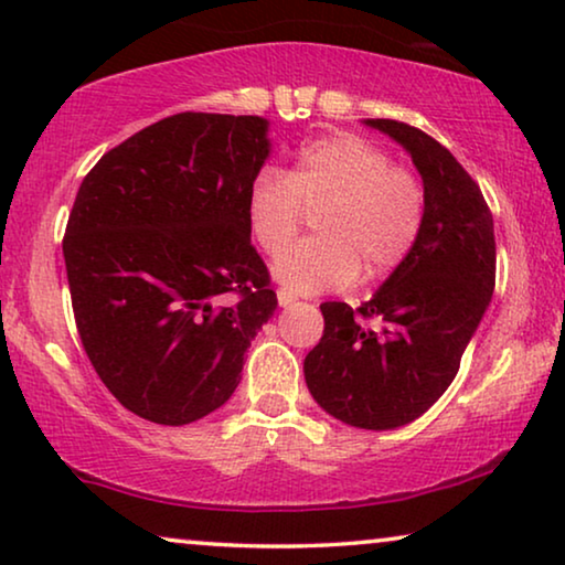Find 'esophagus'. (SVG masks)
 <instances>
[{
    "mask_svg": "<svg viewBox=\"0 0 565 565\" xmlns=\"http://www.w3.org/2000/svg\"><path fill=\"white\" fill-rule=\"evenodd\" d=\"M277 303H280L282 308H288V306L296 303V296H292V292H288L285 288H280V290H277Z\"/></svg>",
    "mask_w": 565,
    "mask_h": 565,
    "instance_id": "34e87169",
    "label": "esophagus"
}]
</instances>
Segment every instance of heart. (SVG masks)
<instances>
[{"mask_svg": "<svg viewBox=\"0 0 565 565\" xmlns=\"http://www.w3.org/2000/svg\"><path fill=\"white\" fill-rule=\"evenodd\" d=\"M308 212L320 236L275 262V277L296 296L393 273L419 242L427 190L377 143L331 134L306 143L290 174L262 167L246 192V223L269 257L287 249Z\"/></svg>", "mask_w": 565, "mask_h": 565, "instance_id": "obj_1", "label": "heart"}]
</instances>
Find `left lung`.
I'll use <instances>...</instances> for the list:
<instances>
[{
  "mask_svg": "<svg viewBox=\"0 0 565 565\" xmlns=\"http://www.w3.org/2000/svg\"><path fill=\"white\" fill-rule=\"evenodd\" d=\"M412 153L427 190L414 252L360 308L321 303L323 337L306 354V385L323 412L360 429L419 419L447 391L497 282L493 218L458 159L424 130L365 120Z\"/></svg>",
  "mask_w": 565,
  "mask_h": 565,
  "instance_id": "obj_1",
  "label": "left lung"
}]
</instances>
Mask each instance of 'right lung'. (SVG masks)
Wrapping results in <instances>:
<instances>
[{
  "instance_id": "1",
  "label": "right lung",
  "mask_w": 565,
  "mask_h": 565,
  "mask_svg": "<svg viewBox=\"0 0 565 565\" xmlns=\"http://www.w3.org/2000/svg\"><path fill=\"white\" fill-rule=\"evenodd\" d=\"M269 157L257 115L177 113L89 169L64 259L99 381L146 422L182 427L226 404L277 308L246 192Z\"/></svg>"
}]
</instances>
